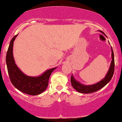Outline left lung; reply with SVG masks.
Listing matches in <instances>:
<instances>
[{
	"label": "left lung",
	"instance_id": "8db88e82",
	"mask_svg": "<svg viewBox=\"0 0 122 122\" xmlns=\"http://www.w3.org/2000/svg\"><path fill=\"white\" fill-rule=\"evenodd\" d=\"M111 51H112V61H111V65L110 67L109 70H108L107 74H106L105 78H104L102 80H101L99 82L95 83L93 85H83L81 83H80L78 82H77L74 77L71 76V83L74 89H76L78 92L81 93H84V94H89L92 93L94 92H97V91L100 90L102 87L106 86L107 83L109 82L110 81L112 78L113 74L114 73V67H115V61H114V52L112 51V47L111 46Z\"/></svg>",
	"mask_w": 122,
	"mask_h": 122
}]
</instances>
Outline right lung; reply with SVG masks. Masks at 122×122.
Returning a JSON list of instances; mask_svg holds the SVG:
<instances>
[{
	"instance_id": "1",
	"label": "right lung",
	"mask_w": 122,
	"mask_h": 122,
	"mask_svg": "<svg viewBox=\"0 0 122 122\" xmlns=\"http://www.w3.org/2000/svg\"><path fill=\"white\" fill-rule=\"evenodd\" d=\"M17 35L10 41L6 55V64L10 81L15 87L23 93L31 95H39L48 87L50 76L56 67L48 70L39 77H32L25 75L15 64L13 57V45Z\"/></svg>"
}]
</instances>
